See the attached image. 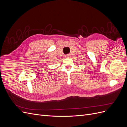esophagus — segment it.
<instances>
[{"label":"esophagus","instance_id":"1","mask_svg":"<svg viewBox=\"0 0 127 127\" xmlns=\"http://www.w3.org/2000/svg\"><path fill=\"white\" fill-rule=\"evenodd\" d=\"M65 57H66V58H70L71 57V55L68 54V55H67L65 56Z\"/></svg>","mask_w":127,"mask_h":127}]
</instances>
